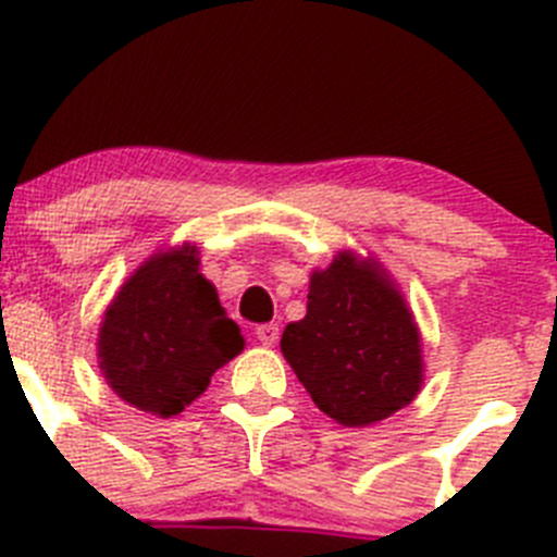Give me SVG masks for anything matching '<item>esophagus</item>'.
I'll return each mask as SVG.
<instances>
[{
  "mask_svg": "<svg viewBox=\"0 0 557 557\" xmlns=\"http://www.w3.org/2000/svg\"><path fill=\"white\" fill-rule=\"evenodd\" d=\"M255 335H258V341H261L263 346H274L280 337V326L277 324H261L258 330H255Z\"/></svg>",
  "mask_w": 557,
  "mask_h": 557,
  "instance_id": "1",
  "label": "esophagus"
}]
</instances>
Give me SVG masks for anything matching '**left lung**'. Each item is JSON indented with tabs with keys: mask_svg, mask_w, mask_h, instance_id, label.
I'll use <instances>...</instances> for the list:
<instances>
[{
	"mask_svg": "<svg viewBox=\"0 0 557 557\" xmlns=\"http://www.w3.org/2000/svg\"><path fill=\"white\" fill-rule=\"evenodd\" d=\"M280 349L315 407L351 429L404 409L423 384L412 310L384 269L355 252L313 272L308 315L285 326Z\"/></svg>",
	"mask_w": 557,
	"mask_h": 557,
	"instance_id": "obj_1",
	"label": "left lung"
}]
</instances>
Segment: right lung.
I'll use <instances>...</instances> for the list:
<instances>
[{
	"mask_svg": "<svg viewBox=\"0 0 557 557\" xmlns=\"http://www.w3.org/2000/svg\"><path fill=\"white\" fill-rule=\"evenodd\" d=\"M242 349V330L200 274L191 244L148 258L117 290L98 332L109 387L159 418L184 412Z\"/></svg>",
	"mask_w": 557,
	"mask_h": 557,
	"instance_id": "obj_1",
	"label": "right lung"
}]
</instances>
